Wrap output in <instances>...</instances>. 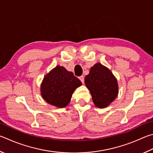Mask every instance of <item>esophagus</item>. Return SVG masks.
<instances>
[{
	"instance_id": "1",
	"label": "esophagus",
	"mask_w": 153,
	"mask_h": 153,
	"mask_svg": "<svg viewBox=\"0 0 153 153\" xmlns=\"http://www.w3.org/2000/svg\"><path fill=\"white\" fill-rule=\"evenodd\" d=\"M79 79H80V81H81L83 84H84V76H80L79 77Z\"/></svg>"
}]
</instances>
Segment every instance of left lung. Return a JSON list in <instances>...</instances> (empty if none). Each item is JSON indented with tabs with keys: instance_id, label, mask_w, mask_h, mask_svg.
<instances>
[{
	"instance_id": "1",
	"label": "left lung",
	"mask_w": 153,
	"mask_h": 153,
	"mask_svg": "<svg viewBox=\"0 0 153 153\" xmlns=\"http://www.w3.org/2000/svg\"><path fill=\"white\" fill-rule=\"evenodd\" d=\"M85 84L90 90L96 106L107 107L118 94L117 80L112 72L101 63H96L85 77Z\"/></svg>"
}]
</instances>
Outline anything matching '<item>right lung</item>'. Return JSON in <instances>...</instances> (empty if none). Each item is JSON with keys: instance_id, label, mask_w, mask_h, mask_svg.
<instances>
[{"instance_id": "obj_1", "label": "right lung", "mask_w": 153, "mask_h": 153, "mask_svg": "<svg viewBox=\"0 0 153 153\" xmlns=\"http://www.w3.org/2000/svg\"><path fill=\"white\" fill-rule=\"evenodd\" d=\"M81 85L82 82L72 72L57 65L44 77L41 95L49 104L63 108L69 103L74 91Z\"/></svg>"}]
</instances>
